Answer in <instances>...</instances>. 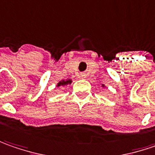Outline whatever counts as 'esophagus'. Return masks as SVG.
I'll use <instances>...</instances> for the list:
<instances>
[{"instance_id":"obj_1","label":"esophagus","mask_w":155,"mask_h":155,"mask_svg":"<svg viewBox=\"0 0 155 155\" xmlns=\"http://www.w3.org/2000/svg\"><path fill=\"white\" fill-rule=\"evenodd\" d=\"M80 76H81V78H82V79H85V78H87V74L86 73H81Z\"/></svg>"}]
</instances>
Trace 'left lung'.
<instances>
[{
  "instance_id": "obj_1",
  "label": "left lung",
  "mask_w": 155,
  "mask_h": 155,
  "mask_svg": "<svg viewBox=\"0 0 155 155\" xmlns=\"http://www.w3.org/2000/svg\"><path fill=\"white\" fill-rule=\"evenodd\" d=\"M101 87H103V88L106 87V86H105L104 84H101Z\"/></svg>"
}]
</instances>
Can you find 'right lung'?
Returning a JSON list of instances; mask_svg holds the SVG:
<instances>
[{
	"label": "right lung",
	"mask_w": 155,
	"mask_h": 155,
	"mask_svg": "<svg viewBox=\"0 0 155 155\" xmlns=\"http://www.w3.org/2000/svg\"><path fill=\"white\" fill-rule=\"evenodd\" d=\"M73 82L72 79L68 78V79H66V80H62V81H60L59 82L56 84V87H66L68 85H70L71 83Z\"/></svg>",
	"instance_id": "right-lung-1"
}]
</instances>
